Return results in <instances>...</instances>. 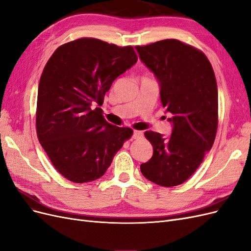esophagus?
I'll use <instances>...</instances> for the list:
<instances>
[{
  "label": "esophagus",
  "mask_w": 251,
  "mask_h": 251,
  "mask_svg": "<svg viewBox=\"0 0 251 251\" xmlns=\"http://www.w3.org/2000/svg\"><path fill=\"white\" fill-rule=\"evenodd\" d=\"M142 135H143V133L141 131H134L133 132V138L134 139H138V138L142 137Z\"/></svg>",
  "instance_id": "obj_1"
}]
</instances>
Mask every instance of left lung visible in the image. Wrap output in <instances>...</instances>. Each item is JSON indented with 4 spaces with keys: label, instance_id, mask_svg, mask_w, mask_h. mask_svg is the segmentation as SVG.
<instances>
[{
    "label": "left lung",
    "instance_id": "8db88e82",
    "mask_svg": "<svg viewBox=\"0 0 251 251\" xmlns=\"http://www.w3.org/2000/svg\"><path fill=\"white\" fill-rule=\"evenodd\" d=\"M140 59L160 83L163 107L172 117V135L147 131L153 156L140 165L154 183L182 184L199 168L215 142L218 130V87L214 69L204 53L178 40L136 46Z\"/></svg>",
    "mask_w": 251,
    "mask_h": 251
}]
</instances>
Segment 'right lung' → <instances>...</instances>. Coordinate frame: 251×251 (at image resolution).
Here are the masks:
<instances>
[{
  "instance_id": "add662e5",
  "label": "right lung",
  "mask_w": 251,
  "mask_h": 251,
  "mask_svg": "<svg viewBox=\"0 0 251 251\" xmlns=\"http://www.w3.org/2000/svg\"><path fill=\"white\" fill-rule=\"evenodd\" d=\"M132 46L119 47L93 37L59 46L39 83L36 134L55 170L74 183L103 176L114 156L133 135L109 124L104 94L120 74L137 62Z\"/></svg>"
}]
</instances>
